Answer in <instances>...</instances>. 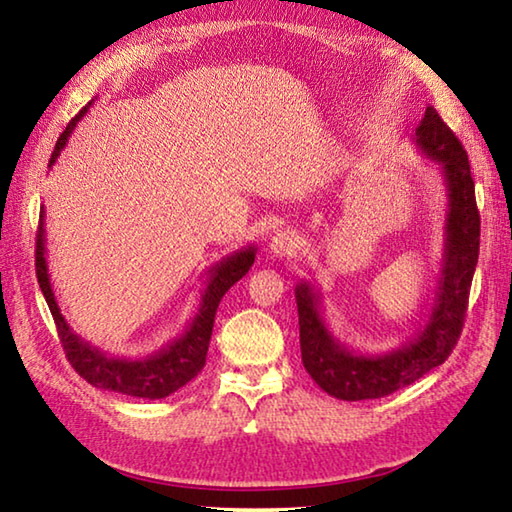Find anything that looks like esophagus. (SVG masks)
<instances>
[{
  "mask_svg": "<svg viewBox=\"0 0 512 512\" xmlns=\"http://www.w3.org/2000/svg\"><path fill=\"white\" fill-rule=\"evenodd\" d=\"M300 246V239L293 230H277L275 237L271 239V244H268V250L275 257H287L293 255Z\"/></svg>",
  "mask_w": 512,
  "mask_h": 512,
  "instance_id": "1",
  "label": "esophagus"
}]
</instances>
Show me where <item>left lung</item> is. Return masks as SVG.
Instances as JSON below:
<instances>
[{
  "instance_id": "8db88e82",
  "label": "left lung",
  "mask_w": 512,
  "mask_h": 512,
  "mask_svg": "<svg viewBox=\"0 0 512 512\" xmlns=\"http://www.w3.org/2000/svg\"><path fill=\"white\" fill-rule=\"evenodd\" d=\"M413 144L438 164L447 192L440 275L429 316L415 336L400 348L377 354L348 348L325 323L320 291L305 280L296 284L302 363L311 379L336 400H377L400 391L445 363L461 336L481 230L470 162L433 106L424 110Z\"/></svg>"
}]
</instances>
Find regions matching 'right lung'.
Instances as JSON below:
<instances>
[{"mask_svg":"<svg viewBox=\"0 0 512 512\" xmlns=\"http://www.w3.org/2000/svg\"><path fill=\"white\" fill-rule=\"evenodd\" d=\"M90 106L92 101L79 112V115L69 121L63 135L58 137L56 149L51 153L49 167H54L60 151L65 149L69 135H72L76 124L85 117V112L90 110ZM255 253V244H250L246 248L235 250V253L225 255L214 266L207 268L201 302H198L196 314L187 320L183 334L176 336V339L169 341L167 345H162L160 350L144 354V357H115V354L103 352L97 345H92L90 341H85L83 336L76 334L72 325L67 323V318L58 307L56 293L49 280L45 207H42L40 212V225L36 237V275L42 296H45L51 316H54L60 343H63L67 359L88 384L103 388V391L142 397V400H162V397H169L171 393H176L178 388L189 384V381L203 370L219 302L225 296V291L250 271V266L255 262Z\"/></svg>","mask_w":512,"mask_h":512,"instance_id":"add662e5","label":"right lung"}]
</instances>
